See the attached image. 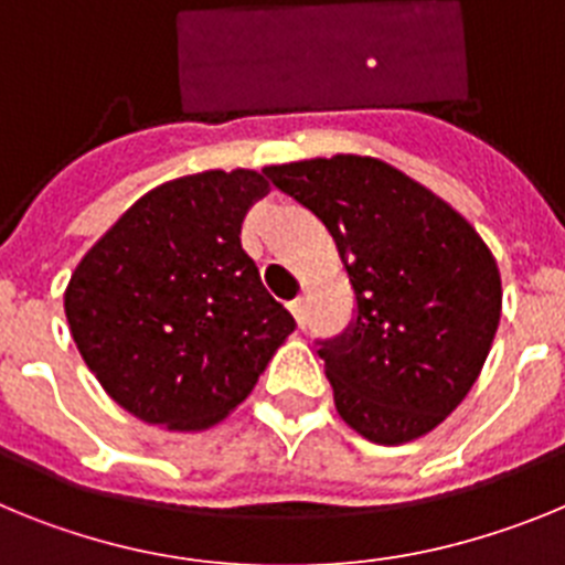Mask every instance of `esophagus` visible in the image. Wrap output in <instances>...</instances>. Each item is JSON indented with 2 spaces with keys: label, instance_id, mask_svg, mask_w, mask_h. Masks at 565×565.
Returning <instances> with one entry per match:
<instances>
[{
  "label": "esophagus",
  "instance_id": "obj_1",
  "mask_svg": "<svg viewBox=\"0 0 565 565\" xmlns=\"http://www.w3.org/2000/svg\"><path fill=\"white\" fill-rule=\"evenodd\" d=\"M288 311L294 313V319H297L299 328H306V297H297L288 302Z\"/></svg>",
  "mask_w": 565,
  "mask_h": 565
}]
</instances>
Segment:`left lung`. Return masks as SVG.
Listing matches in <instances>:
<instances>
[{
    "label": "left lung",
    "instance_id": "obj_1",
    "mask_svg": "<svg viewBox=\"0 0 565 565\" xmlns=\"http://www.w3.org/2000/svg\"><path fill=\"white\" fill-rule=\"evenodd\" d=\"M337 243L356 311L317 339L344 422L376 444L427 436L476 384L501 319L487 243L413 178L362 154L268 167Z\"/></svg>",
    "mask_w": 565,
    "mask_h": 565
}]
</instances>
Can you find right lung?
Masks as SVG:
<instances>
[{
    "label": "right lung",
    "instance_id": "1",
    "mask_svg": "<svg viewBox=\"0 0 565 565\" xmlns=\"http://www.w3.org/2000/svg\"><path fill=\"white\" fill-rule=\"evenodd\" d=\"M266 192L252 169L161 183L70 277L64 313L78 353L141 422L206 430L254 391L294 331L239 243Z\"/></svg>",
    "mask_w": 565,
    "mask_h": 565
}]
</instances>
